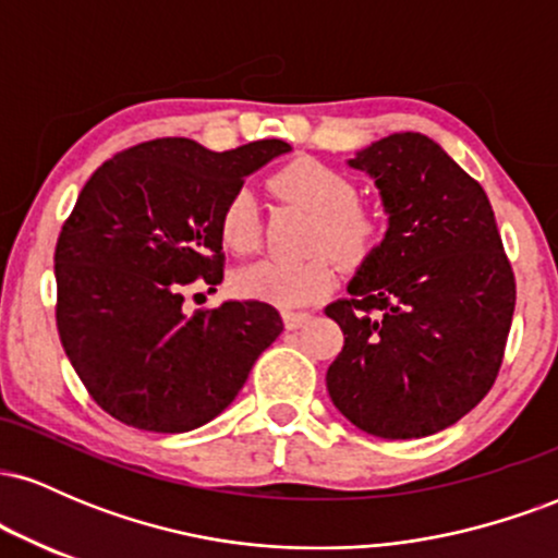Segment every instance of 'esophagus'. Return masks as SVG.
I'll return each mask as SVG.
<instances>
[{
	"mask_svg": "<svg viewBox=\"0 0 558 558\" xmlns=\"http://www.w3.org/2000/svg\"><path fill=\"white\" fill-rule=\"evenodd\" d=\"M312 319L310 312H283V323L288 330H296L301 325H306Z\"/></svg>",
	"mask_w": 558,
	"mask_h": 558,
	"instance_id": "1",
	"label": "esophagus"
}]
</instances>
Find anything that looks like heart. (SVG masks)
<instances>
[{"mask_svg":"<svg viewBox=\"0 0 558 558\" xmlns=\"http://www.w3.org/2000/svg\"><path fill=\"white\" fill-rule=\"evenodd\" d=\"M272 191L288 202L319 215L315 248H330L343 265L360 267L383 241V220L367 204L356 202V183L345 172L315 157H299L272 175ZM220 239L230 252L252 254L259 248V207L252 191L239 189L220 213ZM336 283V259L317 252L306 259H262L235 272L241 296L275 306H306L323 299Z\"/></svg>","mask_w":558,"mask_h":558,"instance_id":"heart-1","label":"heart"}]
</instances>
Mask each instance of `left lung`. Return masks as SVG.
I'll list each match as a JSON object with an SVG mask.
<instances>
[{
    "label": "left lung",
    "mask_w": 558,
    "mask_h": 558,
    "mask_svg": "<svg viewBox=\"0 0 558 558\" xmlns=\"http://www.w3.org/2000/svg\"><path fill=\"white\" fill-rule=\"evenodd\" d=\"M388 213L386 241L349 299L325 315L343 330L328 367L338 412L377 438H425L485 399L504 362L517 283L483 185L422 133L362 149Z\"/></svg>",
    "instance_id": "8db88e82"
}]
</instances>
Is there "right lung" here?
<instances>
[{"instance_id": "add662e5", "label": "right lung", "mask_w": 558, "mask_h": 558, "mask_svg": "<svg viewBox=\"0 0 558 558\" xmlns=\"http://www.w3.org/2000/svg\"><path fill=\"white\" fill-rule=\"evenodd\" d=\"M280 138L209 151L155 138L88 178L54 248L57 330L88 396L114 420L185 433L215 420L283 330L265 301L183 312V293L222 283V204Z\"/></svg>"}]
</instances>
